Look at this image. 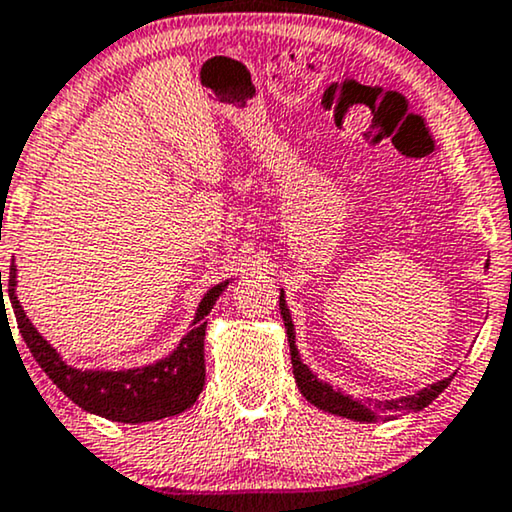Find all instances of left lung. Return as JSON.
Masks as SVG:
<instances>
[{
  "label": "left lung",
  "mask_w": 512,
  "mask_h": 512,
  "mask_svg": "<svg viewBox=\"0 0 512 512\" xmlns=\"http://www.w3.org/2000/svg\"><path fill=\"white\" fill-rule=\"evenodd\" d=\"M278 307H281L283 323H286L295 383H297V387H300V392L304 394V397H307L314 406H319V409H323V411L335 413V416H342V418L359 420V423H371V420H380V418L392 420V418L406 416V413H411V411L425 409V406L432 404V399H437V394H442L451 383V378H444V380H439V383L420 390L418 394H409V397L392 399V401H354V399H349V397H345V394L335 392L331 385L321 383V380L316 378V375L300 361V354H297V347H295L293 321H290V312L286 307V300H283V290H281V297H278Z\"/></svg>",
  "instance_id": "1"
}]
</instances>
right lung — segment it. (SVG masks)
Here are the masks:
<instances>
[{
	"mask_svg": "<svg viewBox=\"0 0 512 512\" xmlns=\"http://www.w3.org/2000/svg\"><path fill=\"white\" fill-rule=\"evenodd\" d=\"M226 283L229 281L208 290V295L198 304L193 328L181 338L179 347L170 357L160 359L158 364L132 368V371H77V368L63 364L56 349L37 333L18 302L14 264L9 271V300L14 307L18 331H21L25 345L30 347L32 357L68 399H73L84 411L118 420V423H151V420L170 418L186 411L196 404L198 394L203 392V342L205 328H208L205 316L210 314L212 304L217 302Z\"/></svg>",
	"mask_w": 512,
	"mask_h": 512,
	"instance_id": "1",
	"label": "right lung"
}]
</instances>
